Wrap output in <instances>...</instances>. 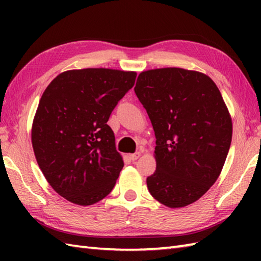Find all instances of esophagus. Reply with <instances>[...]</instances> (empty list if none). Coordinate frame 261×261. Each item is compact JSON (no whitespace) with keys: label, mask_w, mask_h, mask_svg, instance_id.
<instances>
[{"label":"esophagus","mask_w":261,"mask_h":261,"mask_svg":"<svg viewBox=\"0 0 261 261\" xmlns=\"http://www.w3.org/2000/svg\"><path fill=\"white\" fill-rule=\"evenodd\" d=\"M141 156V152H136V153H131L130 154V159L132 160V162H135V160H137V159H139V157Z\"/></svg>","instance_id":"34e87169"}]
</instances>
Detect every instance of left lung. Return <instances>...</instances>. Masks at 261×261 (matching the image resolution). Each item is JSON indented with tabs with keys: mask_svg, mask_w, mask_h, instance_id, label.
I'll use <instances>...</instances> for the list:
<instances>
[{
	"mask_svg": "<svg viewBox=\"0 0 261 261\" xmlns=\"http://www.w3.org/2000/svg\"><path fill=\"white\" fill-rule=\"evenodd\" d=\"M156 136L152 197L171 208L196 202L219 178L232 139V120L207 75L177 67L139 74L135 87Z\"/></svg>",
	"mask_w": 261,
	"mask_h": 261,
	"instance_id": "8db88e82",
	"label": "left lung"
}]
</instances>
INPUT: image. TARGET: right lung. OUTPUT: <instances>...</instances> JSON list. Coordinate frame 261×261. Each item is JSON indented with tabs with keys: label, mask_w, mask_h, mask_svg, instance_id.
Wrapping results in <instances>:
<instances>
[{
	"label": "right lung",
	"mask_w": 261,
	"mask_h": 261,
	"mask_svg": "<svg viewBox=\"0 0 261 261\" xmlns=\"http://www.w3.org/2000/svg\"><path fill=\"white\" fill-rule=\"evenodd\" d=\"M136 77V71L71 69L43 92L32 148L49 185L67 201L87 206L113 190L124 164L108 121Z\"/></svg>",
	"instance_id": "obj_1"
}]
</instances>
